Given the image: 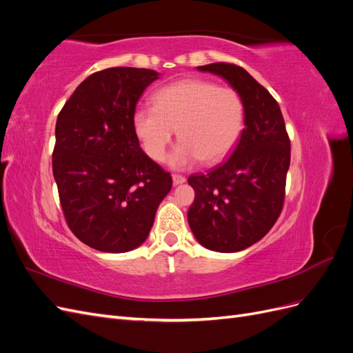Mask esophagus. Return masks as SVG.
I'll list each match as a JSON object with an SVG mask.
<instances>
[{
  "mask_svg": "<svg viewBox=\"0 0 353 353\" xmlns=\"http://www.w3.org/2000/svg\"><path fill=\"white\" fill-rule=\"evenodd\" d=\"M172 181H174V185H181V184H184L185 183V176H183V175H172Z\"/></svg>",
  "mask_w": 353,
  "mask_h": 353,
  "instance_id": "34e87169",
  "label": "esophagus"
}]
</instances>
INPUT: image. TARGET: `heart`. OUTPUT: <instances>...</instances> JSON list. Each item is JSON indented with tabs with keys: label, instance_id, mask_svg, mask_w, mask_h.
Listing matches in <instances>:
<instances>
[{
	"label": "heart",
	"instance_id": "1",
	"mask_svg": "<svg viewBox=\"0 0 353 353\" xmlns=\"http://www.w3.org/2000/svg\"><path fill=\"white\" fill-rule=\"evenodd\" d=\"M244 103L240 94L215 82L190 78L160 88L153 108L135 109L132 126L145 154L162 162L174 132L179 143L168 162L183 170L196 165L216 163L237 144L244 126Z\"/></svg>",
	"mask_w": 353,
	"mask_h": 353
}]
</instances>
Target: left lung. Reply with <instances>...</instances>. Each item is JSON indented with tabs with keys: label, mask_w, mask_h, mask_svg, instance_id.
<instances>
[{
	"label": "left lung",
	"mask_w": 353,
	"mask_h": 353,
	"mask_svg": "<svg viewBox=\"0 0 353 353\" xmlns=\"http://www.w3.org/2000/svg\"><path fill=\"white\" fill-rule=\"evenodd\" d=\"M197 70L225 79L244 103V130L231 156L188 178L194 201L188 225L209 250L232 253L259 241L279 219L290 166V140L279 103L240 66L210 63Z\"/></svg>",
	"instance_id": "left-lung-1"
}]
</instances>
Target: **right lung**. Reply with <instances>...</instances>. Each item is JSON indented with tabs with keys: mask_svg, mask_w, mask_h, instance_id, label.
<instances>
[{
	"mask_svg": "<svg viewBox=\"0 0 353 353\" xmlns=\"http://www.w3.org/2000/svg\"><path fill=\"white\" fill-rule=\"evenodd\" d=\"M159 73L110 68L79 83L56 122L52 175L69 228L90 248L125 253L141 245L172 176L140 147L132 114Z\"/></svg>",
	"mask_w": 353,
	"mask_h": 353,
	"instance_id": "obj_1",
	"label": "right lung"
}]
</instances>
